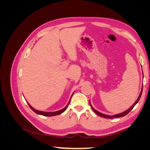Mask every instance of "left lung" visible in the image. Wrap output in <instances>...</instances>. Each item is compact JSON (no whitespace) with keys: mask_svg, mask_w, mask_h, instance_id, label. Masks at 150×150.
<instances>
[{"mask_svg":"<svg viewBox=\"0 0 150 150\" xmlns=\"http://www.w3.org/2000/svg\"><path fill=\"white\" fill-rule=\"evenodd\" d=\"M142 92H143V88H142V91H141L140 94H139V96H138V99H137V100L136 101V102L133 104V106H131L128 109V110H127L126 111H124L123 112H121V113H120V114H117V115H115L110 116V115H106L103 114V113H101L100 112H98V111H96V110H95V109H94V108H93V106H92L91 105V103H90V102H89V104H90V106L91 107L92 110H93L95 112H96L98 115H99V116H101V117H106V118H110V119L114 118V117H122V116H126V115H128V113H129L131 110H133V108L134 107V106H135L136 104H137L138 103V102L139 101V99H140L141 96H142Z\"/></svg>","mask_w":150,"mask_h":150,"instance_id":"obj_1","label":"left lung"}]
</instances>
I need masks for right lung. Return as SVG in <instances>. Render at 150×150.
<instances>
[{
  "label": "right lung",
  "mask_w": 150,
  "mask_h": 150,
  "mask_svg": "<svg viewBox=\"0 0 150 150\" xmlns=\"http://www.w3.org/2000/svg\"><path fill=\"white\" fill-rule=\"evenodd\" d=\"M73 94H74V93H73ZM72 96H71V97H72ZM70 101H71V99H70V100H69V103H68V104H67V106H66L64 108L62 109V110H59V111H55V112H44V111H41L36 110H35L34 108H33V107H32L28 103V104H29V107L30 108L31 110H33L34 112H35L36 113V114L40 115H42V116H56V115H60V114H61V113H62L64 111H65V110L67 108L68 106H69V104Z\"/></svg>",
  "instance_id": "1"
}]
</instances>
